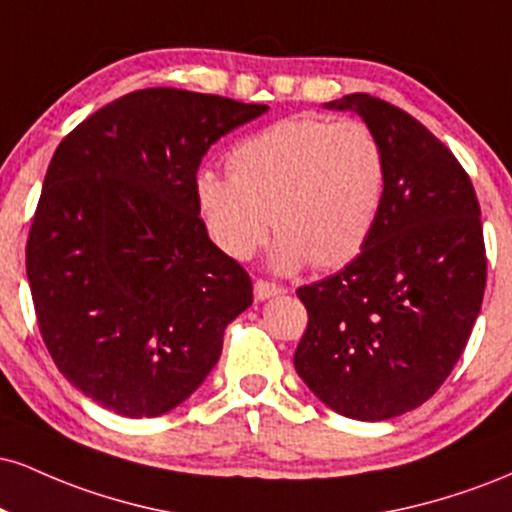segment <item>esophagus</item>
I'll return each mask as SVG.
<instances>
[{
    "label": "esophagus",
    "mask_w": 512,
    "mask_h": 512,
    "mask_svg": "<svg viewBox=\"0 0 512 512\" xmlns=\"http://www.w3.org/2000/svg\"><path fill=\"white\" fill-rule=\"evenodd\" d=\"M279 293H284V289H281V286L269 284V281H264V279H257L255 281V298H257V301H267V298L279 296Z\"/></svg>",
    "instance_id": "34e87169"
}]
</instances>
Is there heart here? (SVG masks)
<instances>
[{"label": "heart", "instance_id": "b5f03b06", "mask_svg": "<svg viewBox=\"0 0 512 512\" xmlns=\"http://www.w3.org/2000/svg\"><path fill=\"white\" fill-rule=\"evenodd\" d=\"M228 170L202 168L192 185L209 238L233 260H250L274 223L281 272L356 260L385 204L383 142L358 120L286 117L233 146Z\"/></svg>", "mask_w": 512, "mask_h": 512}]
</instances>
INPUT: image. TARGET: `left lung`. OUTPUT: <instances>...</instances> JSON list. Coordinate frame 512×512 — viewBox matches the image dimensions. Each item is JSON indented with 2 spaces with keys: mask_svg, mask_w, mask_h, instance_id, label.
<instances>
[{
  "mask_svg": "<svg viewBox=\"0 0 512 512\" xmlns=\"http://www.w3.org/2000/svg\"><path fill=\"white\" fill-rule=\"evenodd\" d=\"M325 108L378 134L387 190L361 255L296 291L308 327L293 366L337 414L385 421L436 395L467 346L486 286L481 211L460 161L409 113L368 93Z\"/></svg>",
  "mask_w": 512,
  "mask_h": 512,
  "instance_id": "1",
  "label": "left lung"
}]
</instances>
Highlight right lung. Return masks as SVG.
<instances>
[{"mask_svg":"<svg viewBox=\"0 0 512 512\" xmlns=\"http://www.w3.org/2000/svg\"><path fill=\"white\" fill-rule=\"evenodd\" d=\"M267 110L144 88L57 146L26 274L52 361L101 407L129 419L178 407L252 305L250 276L209 240L192 185L209 146Z\"/></svg>","mask_w":512,"mask_h":512,"instance_id":"obj_1","label":"right lung"}]
</instances>
